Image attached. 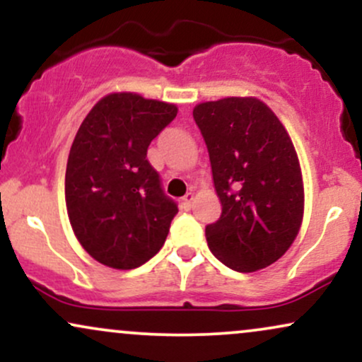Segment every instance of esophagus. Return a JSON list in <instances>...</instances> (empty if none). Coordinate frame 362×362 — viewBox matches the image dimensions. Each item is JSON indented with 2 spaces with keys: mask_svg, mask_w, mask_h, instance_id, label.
I'll return each mask as SVG.
<instances>
[{
  "mask_svg": "<svg viewBox=\"0 0 362 362\" xmlns=\"http://www.w3.org/2000/svg\"><path fill=\"white\" fill-rule=\"evenodd\" d=\"M192 202H194V192L190 190V192H187L184 195V199H182V204H184L185 209H190V207H192Z\"/></svg>",
  "mask_w": 362,
  "mask_h": 362,
  "instance_id": "obj_1",
  "label": "esophagus"
}]
</instances>
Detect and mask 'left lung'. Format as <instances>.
Returning <instances> with one entry per match:
<instances>
[{"label":"left lung","mask_w":362,"mask_h":362,"mask_svg":"<svg viewBox=\"0 0 362 362\" xmlns=\"http://www.w3.org/2000/svg\"><path fill=\"white\" fill-rule=\"evenodd\" d=\"M209 151L221 216L206 226L216 259L236 272L279 260L305 213L303 173L288 131L267 103L226 97L194 107Z\"/></svg>","instance_id":"1"}]
</instances>
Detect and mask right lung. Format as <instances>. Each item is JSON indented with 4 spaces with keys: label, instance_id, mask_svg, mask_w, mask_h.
Here are the masks:
<instances>
[{
    "label": "right lung",
    "instance_id": "right-lung-1",
    "mask_svg": "<svg viewBox=\"0 0 362 362\" xmlns=\"http://www.w3.org/2000/svg\"><path fill=\"white\" fill-rule=\"evenodd\" d=\"M177 112L175 103L114 91L95 103L74 136L66 209L78 242L107 267H139L167 240L178 209L146 153Z\"/></svg>",
    "mask_w": 362,
    "mask_h": 362
}]
</instances>
